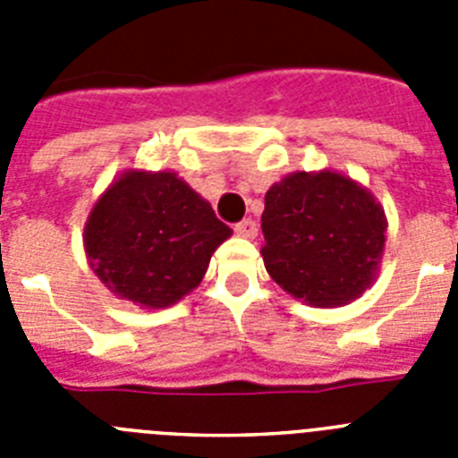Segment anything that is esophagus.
Instances as JSON below:
<instances>
[{
    "mask_svg": "<svg viewBox=\"0 0 458 458\" xmlns=\"http://www.w3.org/2000/svg\"><path fill=\"white\" fill-rule=\"evenodd\" d=\"M233 232H236V236L241 238H254L257 236V222L248 217V220L238 222V225L233 226Z\"/></svg>",
    "mask_w": 458,
    "mask_h": 458,
    "instance_id": "esophagus-1",
    "label": "esophagus"
}]
</instances>
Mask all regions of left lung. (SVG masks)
I'll use <instances>...</instances> for the list:
<instances>
[{
  "label": "left lung",
  "mask_w": 458,
  "mask_h": 458,
  "mask_svg": "<svg viewBox=\"0 0 458 458\" xmlns=\"http://www.w3.org/2000/svg\"><path fill=\"white\" fill-rule=\"evenodd\" d=\"M264 266L311 307L358 301L378 277L387 217L374 194L335 169L293 172L266 192Z\"/></svg>",
  "instance_id": "obj_1"
}]
</instances>
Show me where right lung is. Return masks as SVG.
I'll use <instances>...</instances> for the list:
<instances>
[{"instance_id":"obj_1","label":"right lung","mask_w":458,"mask_h":458,"mask_svg":"<svg viewBox=\"0 0 458 458\" xmlns=\"http://www.w3.org/2000/svg\"><path fill=\"white\" fill-rule=\"evenodd\" d=\"M232 233L176 172L125 169L89 210L82 238L107 291L141 310H165L199 286Z\"/></svg>"}]
</instances>
